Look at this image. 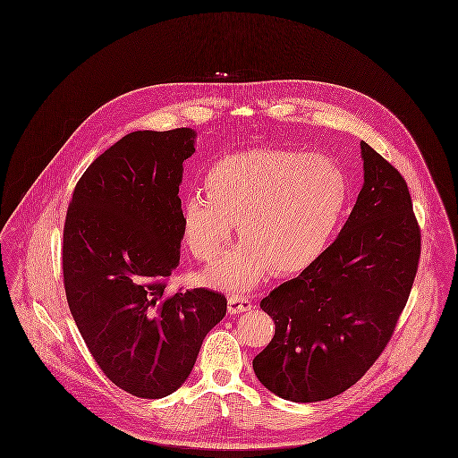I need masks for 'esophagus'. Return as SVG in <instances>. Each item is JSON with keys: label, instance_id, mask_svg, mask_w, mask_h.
<instances>
[{"label": "esophagus", "instance_id": "obj_1", "mask_svg": "<svg viewBox=\"0 0 458 458\" xmlns=\"http://www.w3.org/2000/svg\"><path fill=\"white\" fill-rule=\"evenodd\" d=\"M251 301L242 295V293H232L228 297V313L230 315H239V313H244L248 310H251Z\"/></svg>", "mask_w": 458, "mask_h": 458}]
</instances>
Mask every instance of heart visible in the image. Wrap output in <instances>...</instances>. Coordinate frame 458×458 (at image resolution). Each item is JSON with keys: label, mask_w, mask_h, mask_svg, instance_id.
Returning <instances> with one entry per match:
<instances>
[{"label": "heart", "mask_w": 458, "mask_h": 458, "mask_svg": "<svg viewBox=\"0 0 458 458\" xmlns=\"http://www.w3.org/2000/svg\"><path fill=\"white\" fill-rule=\"evenodd\" d=\"M203 192L183 201V242L196 260L214 262L237 223L242 241L205 279L246 290L271 267L295 275L320 257L347 199V174L322 152L250 150L219 159L203 179Z\"/></svg>", "instance_id": "obj_1"}]
</instances>
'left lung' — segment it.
Here are the masks:
<instances>
[{"label":"left lung","instance_id":"obj_1","mask_svg":"<svg viewBox=\"0 0 458 458\" xmlns=\"http://www.w3.org/2000/svg\"><path fill=\"white\" fill-rule=\"evenodd\" d=\"M361 157L365 183L336 241L260 302L276 331L253 369L290 402L354 386L391 340L416 277L421 230L409 187L365 141Z\"/></svg>","mask_w":458,"mask_h":458}]
</instances>
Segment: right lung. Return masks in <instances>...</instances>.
Returning a JSON list of instances; mask_svg holds the SVG:
<instances>
[{
    "instance_id": "add662e5",
    "label": "right lung",
    "mask_w": 458,
    "mask_h": 458,
    "mask_svg": "<svg viewBox=\"0 0 458 458\" xmlns=\"http://www.w3.org/2000/svg\"><path fill=\"white\" fill-rule=\"evenodd\" d=\"M194 131H136L76 183L64 226V284L104 375L138 398L177 391L226 315L208 288L168 290L181 260L182 165Z\"/></svg>"
}]
</instances>
